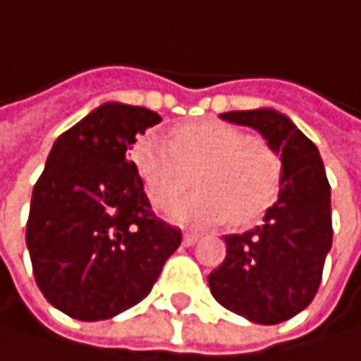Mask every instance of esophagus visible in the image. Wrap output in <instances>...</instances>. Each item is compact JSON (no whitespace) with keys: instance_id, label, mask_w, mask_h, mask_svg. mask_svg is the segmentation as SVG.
Instances as JSON below:
<instances>
[{"instance_id":"obj_1","label":"esophagus","mask_w":361,"mask_h":361,"mask_svg":"<svg viewBox=\"0 0 361 361\" xmlns=\"http://www.w3.org/2000/svg\"><path fill=\"white\" fill-rule=\"evenodd\" d=\"M199 238H201V235H199L197 231H186V233H184V245H186V247H192Z\"/></svg>"}]
</instances>
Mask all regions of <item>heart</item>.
I'll return each mask as SVG.
<instances>
[{"label": "heart", "instance_id": "b5f03b06", "mask_svg": "<svg viewBox=\"0 0 361 361\" xmlns=\"http://www.w3.org/2000/svg\"><path fill=\"white\" fill-rule=\"evenodd\" d=\"M169 144L142 138L134 145L132 160L158 210L185 192L195 175L197 190L169 210L175 223L229 221L233 227H249L275 205L283 184V160L264 140L227 123L205 121L173 130Z\"/></svg>", "mask_w": 361, "mask_h": 361}]
</instances>
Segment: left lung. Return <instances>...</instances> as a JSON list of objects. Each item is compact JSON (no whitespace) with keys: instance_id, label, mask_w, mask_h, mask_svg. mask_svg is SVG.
<instances>
[{"instance_id":"1","label":"left lung","mask_w":361,"mask_h":361,"mask_svg":"<svg viewBox=\"0 0 361 361\" xmlns=\"http://www.w3.org/2000/svg\"><path fill=\"white\" fill-rule=\"evenodd\" d=\"M223 121L257 130L283 160V184L264 223L225 235L227 255L207 277L212 297L259 325L305 310L321 286L331 249V188L316 145L271 108L233 110Z\"/></svg>"}]
</instances>
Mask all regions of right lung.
Instances as JSON below:
<instances>
[{"instance_id": "1", "label": "right lung", "mask_w": 361, "mask_h": 361, "mask_svg": "<svg viewBox=\"0 0 361 361\" xmlns=\"http://www.w3.org/2000/svg\"><path fill=\"white\" fill-rule=\"evenodd\" d=\"M108 102L51 147L32 192L25 243L45 299L78 321H106L142 301L182 231L158 219L128 151L160 123Z\"/></svg>"}]
</instances>
